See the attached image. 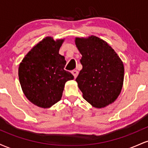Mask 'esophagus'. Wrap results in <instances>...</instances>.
Masks as SVG:
<instances>
[{"instance_id": "34e87169", "label": "esophagus", "mask_w": 148, "mask_h": 148, "mask_svg": "<svg viewBox=\"0 0 148 148\" xmlns=\"http://www.w3.org/2000/svg\"><path fill=\"white\" fill-rule=\"evenodd\" d=\"M72 74H73V76H74V78H76V76H78V74H79V72H78L77 70H72Z\"/></svg>"}]
</instances>
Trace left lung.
Here are the masks:
<instances>
[{
	"label": "left lung",
	"mask_w": 148,
	"mask_h": 148,
	"mask_svg": "<svg viewBox=\"0 0 148 148\" xmlns=\"http://www.w3.org/2000/svg\"><path fill=\"white\" fill-rule=\"evenodd\" d=\"M83 68L76 79L83 97L95 108L113 103L121 92L125 69L114 49L98 37H76Z\"/></svg>",
	"instance_id": "1"
}]
</instances>
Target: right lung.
<instances>
[{
  "instance_id": "right-lung-1",
  "label": "right lung",
  "mask_w": 148,
  "mask_h": 148,
  "mask_svg": "<svg viewBox=\"0 0 148 148\" xmlns=\"http://www.w3.org/2000/svg\"><path fill=\"white\" fill-rule=\"evenodd\" d=\"M63 39L46 37L30 49L18 66V79L23 94L35 106L51 107L61 99L64 85L74 79L64 69L66 60L59 54Z\"/></svg>"
}]
</instances>
